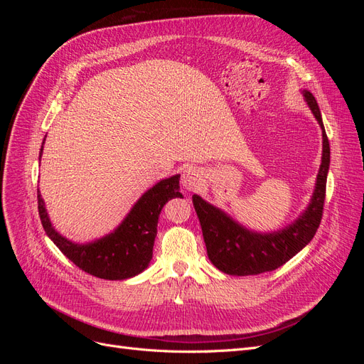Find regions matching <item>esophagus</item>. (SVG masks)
I'll return each mask as SVG.
<instances>
[{"label":"esophagus","instance_id":"obj_1","mask_svg":"<svg viewBox=\"0 0 364 364\" xmlns=\"http://www.w3.org/2000/svg\"><path fill=\"white\" fill-rule=\"evenodd\" d=\"M182 186L185 190L194 191L200 186L202 183V173L196 167H188L182 174Z\"/></svg>","mask_w":364,"mask_h":364}]
</instances>
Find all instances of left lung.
Wrapping results in <instances>:
<instances>
[{"label": "left lung", "instance_id": "8db88e82", "mask_svg": "<svg viewBox=\"0 0 364 364\" xmlns=\"http://www.w3.org/2000/svg\"><path fill=\"white\" fill-rule=\"evenodd\" d=\"M302 95L322 129V162L310 203L293 223L273 232H257L240 225L222 209L203 200L200 196H193L208 258L220 272L232 277H247L278 269L310 243L321 225L329 170V142L314 95L306 90L302 91Z\"/></svg>", "mask_w": 364, "mask_h": 364}]
</instances>
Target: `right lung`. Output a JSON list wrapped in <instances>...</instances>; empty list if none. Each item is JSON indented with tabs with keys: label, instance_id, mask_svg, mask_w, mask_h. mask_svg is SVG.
Returning <instances> with one entry per match:
<instances>
[{
	"label": "right lung",
	"instance_id": "right-lung-1",
	"mask_svg": "<svg viewBox=\"0 0 364 364\" xmlns=\"http://www.w3.org/2000/svg\"><path fill=\"white\" fill-rule=\"evenodd\" d=\"M43 142L46 139L42 141L39 162ZM179 179L181 174H174L153 185L139 197L123 222L111 234H106L90 243H75L54 229L46 202L38 190L41 222L53 243L79 269L92 277L109 281L134 278L144 272L151 261L153 245L158 234V220L164 205L174 197H182Z\"/></svg>",
	"mask_w": 364,
	"mask_h": 364
}]
</instances>
